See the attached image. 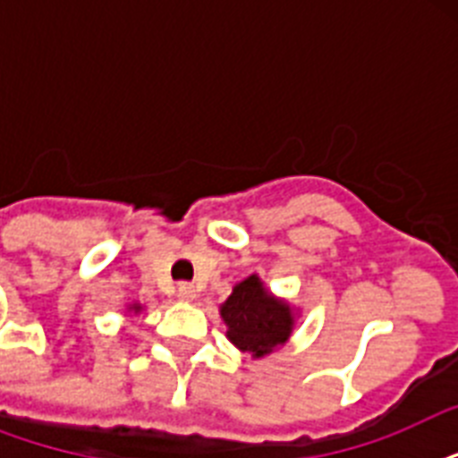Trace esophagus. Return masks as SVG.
<instances>
[{"instance_id":"obj_1","label":"esophagus","mask_w":458,"mask_h":458,"mask_svg":"<svg viewBox=\"0 0 458 458\" xmlns=\"http://www.w3.org/2000/svg\"><path fill=\"white\" fill-rule=\"evenodd\" d=\"M178 297H180V300H185V301H192L194 297H197V290H194V285H190V283H180Z\"/></svg>"}]
</instances>
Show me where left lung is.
Segmentation results:
<instances>
[{"label": "left lung", "mask_w": 458, "mask_h": 458, "mask_svg": "<svg viewBox=\"0 0 458 458\" xmlns=\"http://www.w3.org/2000/svg\"><path fill=\"white\" fill-rule=\"evenodd\" d=\"M221 316L228 326L230 342L254 356L268 354L273 347L283 344L294 323L290 306L266 293L257 276L235 285L228 301L221 306Z\"/></svg>", "instance_id": "8db88e82"}]
</instances>
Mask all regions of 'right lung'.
<instances>
[{
	"mask_svg": "<svg viewBox=\"0 0 458 458\" xmlns=\"http://www.w3.org/2000/svg\"><path fill=\"white\" fill-rule=\"evenodd\" d=\"M132 309H135V311H140V306H132Z\"/></svg>",
	"mask_w": 458,
	"mask_h": 458,
	"instance_id": "right-lung-1",
	"label": "right lung"
}]
</instances>
